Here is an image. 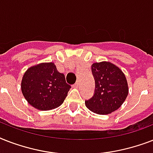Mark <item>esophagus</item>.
<instances>
[{
  "label": "esophagus",
  "mask_w": 153,
  "mask_h": 153,
  "mask_svg": "<svg viewBox=\"0 0 153 153\" xmlns=\"http://www.w3.org/2000/svg\"><path fill=\"white\" fill-rule=\"evenodd\" d=\"M79 82L78 81L76 82H75V83L74 84V87H76V88H78V87H79Z\"/></svg>",
  "instance_id": "esophagus-1"
}]
</instances>
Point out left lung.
Wrapping results in <instances>:
<instances>
[{"label": "left lung", "mask_w": 153, "mask_h": 153, "mask_svg": "<svg viewBox=\"0 0 153 153\" xmlns=\"http://www.w3.org/2000/svg\"><path fill=\"white\" fill-rule=\"evenodd\" d=\"M92 74L95 81L93 97L85 101L86 106L98 114H109L123 104L128 94V83L119 67L109 62L93 63Z\"/></svg>", "instance_id": "obj_1"}]
</instances>
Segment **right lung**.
<instances>
[{"label":"right lung","instance_id":"obj_1","mask_svg":"<svg viewBox=\"0 0 153 153\" xmlns=\"http://www.w3.org/2000/svg\"><path fill=\"white\" fill-rule=\"evenodd\" d=\"M71 86L65 75L58 71L53 62H43L27 70L21 82V91L31 105L39 110H49L62 104Z\"/></svg>","mask_w":153,"mask_h":153}]
</instances>
